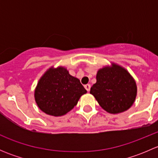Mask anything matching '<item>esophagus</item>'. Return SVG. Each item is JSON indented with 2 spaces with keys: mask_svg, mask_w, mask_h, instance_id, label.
Returning <instances> with one entry per match:
<instances>
[{
  "mask_svg": "<svg viewBox=\"0 0 158 158\" xmlns=\"http://www.w3.org/2000/svg\"><path fill=\"white\" fill-rule=\"evenodd\" d=\"M90 88H91V85H89V84H87V85H85V89H86L88 92H89L90 91Z\"/></svg>",
  "mask_w": 158,
  "mask_h": 158,
  "instance_id": "34e87169",
  "label": "esophagus"
}]
</instances>
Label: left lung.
Returning a JSON list of instances; mask_svg holds the SVG:
<instances>
[{
	"mask_svg": "<svg viewBox=\"0 0 158 158\" xmlns=\"http://www.w3.org/2000/svg\"><path fill=\"white\" fill-rule=\"evenodd\" d=\"M90 93L99 106L111 114H118L130 109L137 96L135 79L126 69L111 63L98 70L96 82Z\"/></svg>",
	"mask_w": 158,
	"mask_h": 158,
	"instance_id": "left-lung-1",
	"label": "left lung"
}]
</instances>
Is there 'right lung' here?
Wrapping results in <instances>:
<instances>
[{
	"instance_id": "obj_1",
	"label": "right lung",
	"mask_w": 158,
	"mask_h": 158,
	"mask_svg": "<svg viewBox=\"0 0 158 158\" xmlns=\"http://www.w3.org/2000/svg\"><path fill=\"white\" fill-rule=\"evenodd\" d=\"M86 92L79 79L71 76L66 67L51 66L38 81L34 98L43 112L59 117L71 111Z\"/></svg>"
}]
</instances>
